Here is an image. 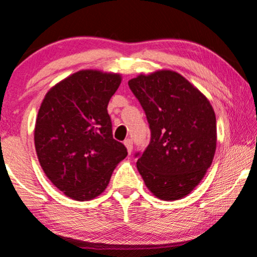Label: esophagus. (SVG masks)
Returning a JSON list of instances; mask_svg holds the SVG:
<instances>
[{"mask_svg":"<svg viewBox=\"0 0 257 257\" xmlns=\"http://www.w3.org/2000/svg\"><path fill=\"white\" fill-rule=\"evenodd\" d=\"M124 145H125L126 150H128L129 154H132V151H133V140L132 139L124 140Z\"/></svg>","mask_w":257,"mask_h":257,"instance_id":"obj_1","label":"esophagus"}]
</instances>
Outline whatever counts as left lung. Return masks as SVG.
<instances>
[{
  "instance_id": "left-lung-1",
  "label": "left lung",
  "mask_w": 257,
  "mask_h": 257,
  "mask_svg": "<svg viewBox=\"0 0 257 257\" xmlns=\"http://www.w3.org/2000/svg\"><path fill=\"white\" fill-rule=\"evenodd\" d=\"M146 114L151 138L137 167L159 199L188 195L201 182L216 151V115L210 101L173 70L128 81Z\"/></svg>"
}]
</instances>
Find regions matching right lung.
<instances>
[{
	"mask_svg": "<svg viewBox=\"0 0 257 257\" xmlns=\"http://www.w3.org/2000/svg\"><path fill=\"white\" fill-rule=\"evenodd\" d=\"M119 84V74L80 70L53 86L42 101L34 133L39 162L47 178L72 199L100 195L128 155L113 139L107 112Z\"/></svg>",
	"mask_w": 257,
	"mask_h": 257,
	"instance_id": "obj_1",
	"label": "right lung"
}]
</instances>
